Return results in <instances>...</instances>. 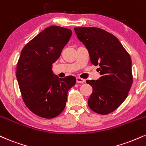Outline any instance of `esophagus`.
<instances>
[{"mask_svg": "<svg viewBox=\"0 0 146 146\" xmlns=\"http://www.w3.org/2000/svg\"><path fill=\"white\" fill-rule=\"evenodd\" d=\"M76 80H77V83L82 84V83H84V82H85V80H84V79L80 78H77Z\"/></svg>", "mask_w": 146, "mask_h": 146, "instance_id": "obj_1", "label": "esophagus"}]
</instances>
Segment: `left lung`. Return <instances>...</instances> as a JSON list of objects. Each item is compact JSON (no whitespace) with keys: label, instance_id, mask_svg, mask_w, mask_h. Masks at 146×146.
<instances>
[{"label":"left lung","instance_id":"1","mask_svg":"<svg viewBox=\"0 0 146 146\" xmlns=\"http://www.w3.org/2000/svg\"><path fill=\"white\" fill-rule=\"evenodd\" d=\"M74 31L88 50L91 63L100 66L101 78L86 80L92 88L88 105L99 114L111 113L126 99L133 84L131 56L119 40L106 31L96 27Z\"/></svg>","mask_w":146,"mask_h":146}]
</instances>
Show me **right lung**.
<instances>
[{"mask_svg":"<svg viewBox=\"0 0 146 146\" xmlns=\"http://www.w3.org/2000/svg\"><path fill=\"white\" fill-rule=\"evenodd\" d=\"M72 31L51 26L41 31L22 49L16 78L26 106L35 115L54 118L65 108L68 91L76 83L74 76L59 78L52 67L71 38Z\"/></svg>","mask_w":146,"mask_h":146,"instance_id":"add662e5","label":"right lung"}]
</instances>
